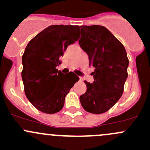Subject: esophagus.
<instances>
[{
	"instance_id": "34e87169",
	"label": "esophagus",
	"mask_w": 150,
	"mask_h": 150,
	"mask_svg": "<svg viewBox=\"0 0 150 150\" xmlns=\"http://www.w3.org/2000/svg\"><path fill=\"white\" fill-rule=\"evenodd\" d=\"M80 79H81V80H82V78H81V77H80Z\"/></svg>"
}]
</instances>
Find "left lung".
Here are the masks:
<instances>
[{
    "mask_svg": "<svg viewBox=\"0 0 150 150\" xmlns=\"http://www.w3.org/2000/svg\"><path fill=\"white\" fill-rule=\"evenodd\" d=\"M81 36L80 46L88 56L89 65L94 67V81H84L87 90L80 101L86 111L102 114L121 97L129 61L123 45L105 27L83 25Z\"/></svg>",
    "mask_w": 150,
    "mask_h": 150,
    "instance_id": "left-lung-1",
    "label": "left lung"
}]
</instances>
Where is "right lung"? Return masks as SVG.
<instances>
[{
  "label": "right lung",
  "instance_id": "obj_1",
  "mask_svg": "<svg viewBox=\"0 0 150 150\" xmlns=\"http://www.w3.org/2000/svg\"><path fill=\"white\" fill-rule=\"evenodd\" d=\"M78 25H51L28 43L22 56V78L28 100L37 110L54 114L63 108L66 95L79 80L69 72L58 71L69 45L78 40Z\"/></svg>",
  "mask_w": 150,
  "mask_h": 150
}]
</instances>
